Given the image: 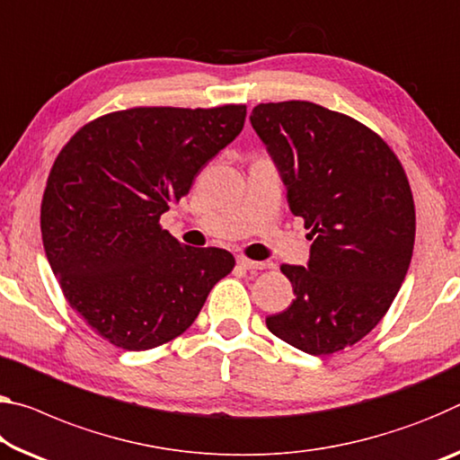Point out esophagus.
<instances>
[{"label":"esophagus","instance_id":"esophagus-1","mask_svg":"<svg viewBox=\"0 0 460 460\" xmlns=\"http://www.w3.org/2000/svg\"><path fill=\"white\" fill-rule=\"evenodd\" d=\"M237 266H242L243 270H264L266 261H256V260H247L243 256L237 258Z\"/></svg>","mask_w":460,"mask_h":460}]
</instances>
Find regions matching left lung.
Segmentation results:
<instances>
[{"instance_id":"left-lung-1","label":"left lung","mask_w":460,"mask_h":460,"mask_svg":"<svg viewBox=\"0 0 460 460\" xmlns=\"http://www.w3.org/2000/svg\"><path fill=\"white\" fill-rule=\"evenodd\" d=\"M250 120L313 242L307 266L280 268L296 298L266 325L303 352L333 354L399 293L415 239L410 181L389 145L346 114L293 100L258 104Z\"/></svg>"}]
</instances>
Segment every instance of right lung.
<instances>
[{
	"mask_svg": "<svg viewBox=\"0 0 460 460\" xmlns=\"http://www.w3.org/2000/svg\"><path fill=\"white\" fill-rule=\"evenodd\" d=\"M245 106L130 108L79 128L55 159L40 207L47 260L69 305L125 349L194 323L235 258L181 245L159 217L242 133Z\"/></svg>",
	"mask_w": 460,
	"mask_h": 460,
	"instance_id": "right-lung-1",
	"label": "right lung"
}]
</instances>
